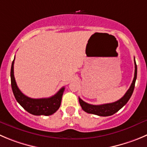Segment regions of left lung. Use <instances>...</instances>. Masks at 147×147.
Segmentation results:
<instances>
[{
    "mask_svg": "<svg viewBox=\"0 0 147 147\" xmlns=\"http://www.w3.org/2000/svg\"><path fill=\"white\" fill-rule=\"evenodd\" d=\"M134 63H135V73H134V80H133L130 88L122 98H121L118 101L114 102L94 105H90L85 102L80 97H79V101L82 110H84L87 113L97 115L99 116H110V115L117 113L120 109L122 108L131 98L134 87H135V82L136 80V76H137V65L136 63L135 58H134Z\"/></svg>",
    "mask_w": 147,
    "mask_h": 147,
    "instance_id": "obj_1",
    "label": "left lung"
}]
</instances>
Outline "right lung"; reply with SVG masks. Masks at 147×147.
Returning a JSON list of instances; mask_svg holds the SVG:
<instances>
[{"label": "right lung", "instance_id": "add662e5", "mask_svg": "<svg viewBox=\"0 0 147 147\" xmlns=\"http://www.w3.org/2000/svg\"><path fill=\"white\" fill-rule=\"evenodd\" d=\"M15 59V58H14ZM13 64L14 60L11 64V82L13 95L16 101L25 110L34 115H50L55 113L61 106V100L65 87H62L55 95L48 98L33 99L26 97L20 91L16 84L13 74Z\"/></svg>", "mask_w": 147, "mask_h": 147}]
</instances>
